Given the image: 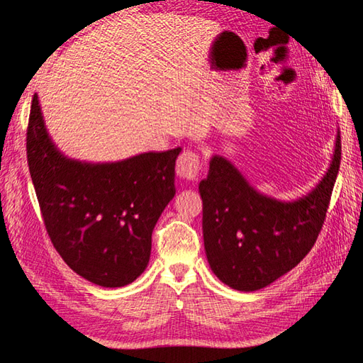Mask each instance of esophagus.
<instances>
[{"mask_svg": "<svg viewBox=\"0 0 363 363\" xmlns=\"http://www.w3.org/2000/svg\"><path fill=\"white\" fill-rule=\"evenodd\" d=\"M201 168V160L200 156L194 151H184L179 156L177 163H175V172L180 179L184 180H196L199 179Z\"/></svg>", "mask_w": 363, "mask_h": 363, "instance_id": "1", "label": "esophagus"}]
</instances>
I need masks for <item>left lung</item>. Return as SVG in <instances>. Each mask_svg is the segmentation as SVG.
<instances>
[{"label": "left lung", "mask_w": 363, "mask_h": 363, "mask_svg": "<svg viewBox=\"0 0 363 363\" xmlns=\"http://www.w3.org/2000/svg\"><path fill=\"white\" fill-rule=\"evenodd\" d=\"M339 164L337 130L321 182L298 200L280 201L256 191L232 162L215 155L199 186L204 248L215 276L236 291L252 292L298 265L321 232Z\"/></svg>", "instance_id": "obj_1"}]
</instances>
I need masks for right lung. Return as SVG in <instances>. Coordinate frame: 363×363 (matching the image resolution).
<instances>
[{"label": "right lung", "mask_w": 363, "mask_h": 363, "mask_svg": "<svg viewBox=\"0 0 363 363\" xmlns=\"http://www.w3.org/2000/svg\"><path fill=\"white\" fill-rule=\"evenodd\" d=\"M182 148L125 160L69 159L51 140L35 94L27 128V160L43 223L67 265L98 286L121 288L145 271L151 235L175 195Z\"/></svg>", "instance_id": "add662e5"}]
</instances>
